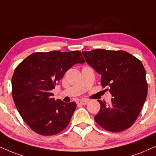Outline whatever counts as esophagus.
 I'll return each mask as SVG.
<instances>
[{
  "label": "esophagus",
  "mask_w": 156,
  "mask_h": 156,
  "mask_svg": "<svg viewBox=\"0 0 156 156\" xmlns=\"http://www.w3.org/2000/svg\"><path fill=\"white\" fill-rule=\"evenodd\" d=\"M89 102V101L86 100V99H81V100H79L78 102V105H85L87 104Z\"/></svg>",
  "instance_id": "34e87169"
}]
</instances>
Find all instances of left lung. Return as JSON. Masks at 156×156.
Masks as SVG:
<instances>
[{
	"mask_svg": "<svg viewBox=\"0 0 156 156\" xmlns=\"http://www.w3.org/2000/svg\"><path fill=\"white\" fill-rule=\"evenodd\" d=\"M87 62L101 75V85L108 86L110 104L98 100L100 110L94 116L107 131L130 128L137 119L147 94L145 70L140 60L124 51L95 49L83 51Z\"/></svg>",
	"mask_w": 156,
	"mask_h": 156,
	"instance_id": "1",
	"label": "left lung"
}]
</instances>
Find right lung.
<instances>
[{"instance_id":"obj_1","label":"right lung","mask_w":156,"mask_h":156,"mask_svg":"<svg viewBox=\"0 0 156 156\" xmlns=\"http://www.w3.org/2000/svg\"><path fill=\"white\" fill-rule=\"evenodd\" d=\"M81 52H35L15 69L12 97L19 113L32 130L43 136L57 134L70 123L76 103L51 98V90L72 66L84 63Z\"/></svg>"}]
</instances>
